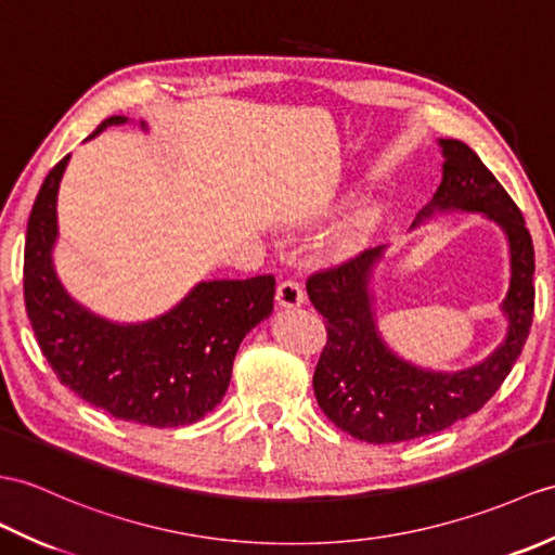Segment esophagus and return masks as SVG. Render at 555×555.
Returning a JSON list of instances; mask_svg holds the SVG:
<instances>
[{"label":"esophagus","instance_id":"esophagus-1","mask_svg":"<svg viewBox=\"0 0 555 555\" xmlns=\"http://www.w3.org/2000/svg\"><path fill=\"white\" fill-rule=\"evenodd\" d=\"M276 302L281 307H300L305 302V291L298 281L286 279L279 283L276 288Z\"/></svg>","mask_w":555,"mask_h":555}]
</instances>
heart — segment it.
Here are the masks:
<instances>
[{"label": "heart", "instance_id": "heart-1", "mask_svg": "<svg viewBox=\"0 0 555 555\" xmlns=\"http://www.w3.org/2000/svg\"><path fill=\"white\" fill-rule=\"evenodd\" d=\"M364 229H366V219H364V217L354 219V222L350 224V229L345 231L343 241H345V243H354V241H359V236H362V231H364Z\"/></svg>", "mask_w": 555, "mask_h": 555}]
</instances>
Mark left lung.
Masks as SVG:
<instances>
[{
    "mask_svg": "<svg viewBox=\"0 0 555 555\" xmlns=\"http://www.w3.org/2000/svg\"><path fill=\"white\" fill-rule=\"evenodd\" d=\"M442 184L416 222L435 212H482L504 229L511 248V286L501 309L508 317L506 338L485 362L456 373L414 366L383 343L373 295V267L385 246L369 248L307 279V295L326 321V345L314 371V395L321 411L347 435L369 444L416 440L440 433L480 411L530 336L534 314V248L518 205L487 170L470 146L440 139Z\"/></svg>",
    "mask_w": 555,
    "mask_h": 555,
    "instance_id": "left-lung-1",
    "label": "left lung"
}]
</instances>
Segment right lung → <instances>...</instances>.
I'll return each mask as SVG.
<instances>
[{"label": "right lung", "mask_w": 555, "mask_h": 555, "mask_svg": "<svg viewBox=\"0 0 555 555\" xmlns=\"http://www.w3.org/2000/svg\"><path fill=\"white\" fill-rule=\"evenodd\" d=\"M122 122L125 115H111L87 139ZM68 160L51 167L25 236L23 295L37 345L68 390L115 418L153 428L196 423L222 402L241 340L272 314L276 281L272 274L201 281L170 312L144 324H113L89 312L61 286L51 262Z\"/></svg>", "instance_id": "obj_1"}]
</instances>
